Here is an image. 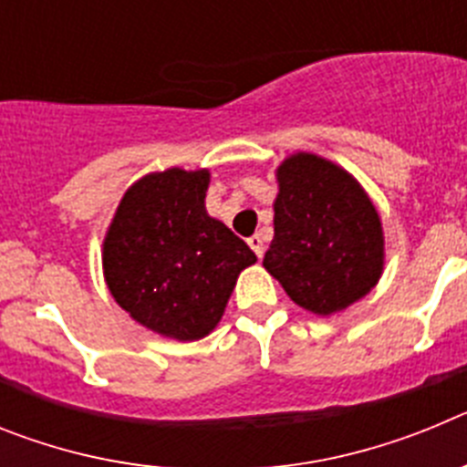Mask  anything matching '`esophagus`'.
I'll return each mask as SVG.
<instances>
[{"label": "esophagus", "instance_id": "obj_1", "mask_svg": "<svg viewBox=\"0 0 467 467\" xmlns=\"http://www.w3.org/2000/svg\"><path fill=\"white\" fill-rule=\"evenodd\" d=\"M247 245L253 247L257 257H264V250H266V247H264V236H262V234H254V236L247 238Z\"/></svg>", "mask_w": 467, "mask_h": 467}]
</instances>
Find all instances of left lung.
Segmentation results:
<instances>
[{
  "label": "left lung",
  "instance_id": "8db88e82",
  "mask_svg": "<svg viewBox=\"0 0 467 467\" xmlns=\"http://www.w3.org/2000/svg\"><path fill=\"white\" fill-rule=\"evenodd\" d=\"M269 271L295 304L332 316L372 292L383 274V229L356 177L323 156L296 151L275 171Z\"/></svg>",
  "mask_w": 467,
  "mask_h": 467
}]
</instances>
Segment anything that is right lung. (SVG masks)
Here are the masks:
<instances>
[{
  "instance_id": "1",
  "label": "right lung",
  "mask_w": 467,
  "mask_h": 467,
  "mask_svg": "<svg viewBox=\"0 0 467 467\" xmlns=\"http://www.w3.org/2000/svg\"><path fill=\"white\" fill-rule=\"evenodd\" d=\"M210 172L168 168L123 193L102 243V271L119 306L151 332L203 339L224 316L245 241L205 210Z\"/></svg>"
}]
</instances>
